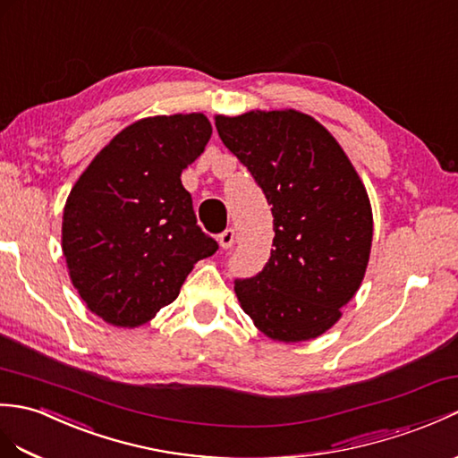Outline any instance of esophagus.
<instances>
[{
  "label": "esophagus",
  "mask_w": 458,
  "mask_h": 458,
  "mask_svg": "<svg viewBox=\"0 0 458 458\" xmlns=\"http://www.w3.org/2000/svg\"><path fill=\"white\" fill-rule=\"evenodd\" d=\"M218 242H220L222 250L232 248V246H233V230H232V228H226L225 232H220V233H218Z\"/></svg>",
  "instance_id": "esophagus-1"
}]
</instances>
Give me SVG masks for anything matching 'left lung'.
I'll list each match as a JSON object with an SVG mask.
<instances>
[{
  "mask_svg": "<svg viewBox=\"0 0 458 458\" xmlns=\"http://www.w3.org/2000/svg\"><path fill=\"white\" fill-rule=\"evenodd\" d=\"M228 150L248 167L273 215V250L238 301L265 335L304 342L332 327L365 277L373 212L342 146L299 111L216 116Z\"/></svg>",
  "mask_w": 458,
  "mask_h": 458,
  "instance_id": "obj_1",
  "label": "left lung"
}]
</instances>
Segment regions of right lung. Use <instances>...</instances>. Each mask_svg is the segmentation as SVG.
<instances>
[{
  "instance_id": "1",
  "label": "right lung",
  "mask_w": 458,
  "mask_h": 458,
  "mask_svg": "<svg viewBox=\"0 0 458 458\" xmlns=\"http://www.w3.org/2000/svg\"><path fill=\"white\" fill-rule=\"evenodd\" d=\"M210 134L200 113L138 121L70 191L64 258L81 301L105 322L146 324L177 299L193 265L218 250L181 185V172L203 154Z\"/></svg>"
}]
</instances>
